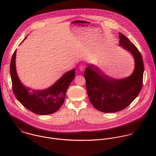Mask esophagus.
<instances>
[{
    "label": "esophagus",
    "instance_id": "1",
    "mask_svg": "<svg viewBox=\"0 0 156 156\" xmlns=\"http://www.w3.org/2000/svg\"><path fill=\"white\" fill-rule=\"evenodd\" d=\"M85 66L83 65V64H81L80 66H79V69L81 71H83L85 70Z\"/></svg>",
    "mask_w": 156,
    "mask_h": 156
}]
</instances>
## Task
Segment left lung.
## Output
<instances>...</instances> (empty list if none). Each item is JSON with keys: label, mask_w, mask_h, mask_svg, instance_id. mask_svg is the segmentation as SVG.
Returning <instances> with one entry per match:
<instances>
[{"label": "left lung", "mask_w": 156, "mask_h": 156, "mask_svg": "<svg viewBox=\"0 0 156 156\" xmlns=\"http://www.w3.org/2000/svg\"><path fill=\"white\" fill-rule=\"evenodd\" d=\"M119 46L133 57V73L124 79H116L105 74L98 67L89 64L84 72L89 100L99 111L112 113L127 108L139 94L143 82L144 62L137 47L119 32Z\"/></svg>", "instance_id": "left-lung-1"}]
</instances>
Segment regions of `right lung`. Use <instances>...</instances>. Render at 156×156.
I'll list each match as a JSON object with an SVG mask.
<instances>
[{
	"instance_id": "add662e5",
	"label": "right lung",
	"mask_w": 156,
	"mask_h": 156,
	"mask_svg": "<svg viewBox=\"0 0 156 156\" xmlns=\"http://www.w3.org/2000/svg\"><path fill=\"white\" fill-rule=\"evenodd\" d=\"M16 51L17 50L11 61L10 75L12 90L17 100L26 109L38 115H49L58 111L63 105L67 89L75 77V69L67 71L47 89H31L23 85L17 75L16 67Z\"/></svg>"
}]
</instances>
